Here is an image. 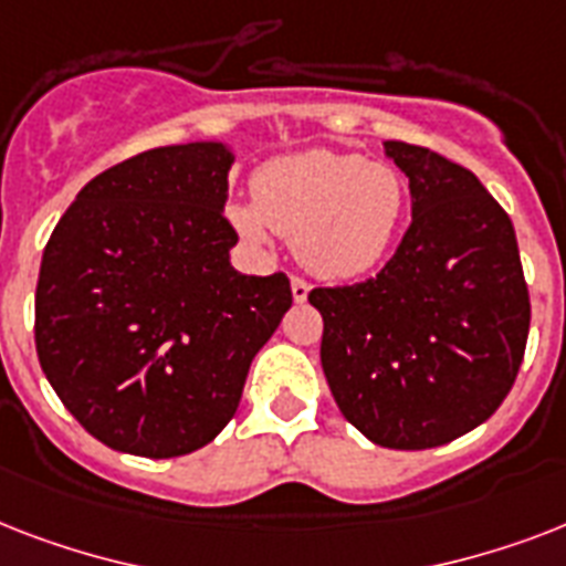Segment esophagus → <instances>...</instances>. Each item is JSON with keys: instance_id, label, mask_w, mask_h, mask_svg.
<instances>
[{"instance_id": "esophagus-1", "label": "esophagus", "mask_w": 566, "mask_h": 566, "mask_svg": "<svg viewBox=\"0 0 566 566\" xmlns=\"http://www.w3.org/2000/svg\"><path fill=\"white\" fill-rule=\"evenodd\" d=\"M308 282H302V279H291V293H293V302H305L308 300Z\"/></svg>"}]
</instances>
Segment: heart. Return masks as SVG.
<instances>
[{"label": "heart", "mask_w": 566, "mask_h": 566, "mask_svg": "<svg viewBox=\"0 0 566 566\" xmlns=\"http://www.w3.org/2000/svg\"><path fill=\"white\" fill-rule=\"evenodd\" d=\"M405 208L408 185L390 164L305 149L261 164L252 199H231L226 220L252 247H266L279 231L308 273L349 282L385 261Z\"/></svg>", "instance_id": "1"}]
</instances>
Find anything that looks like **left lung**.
<instances>
[{"label": "left lung", "mask_w": 566, "mask_h": 566, "mask_svg": "<svg viewBox=\"0 0 566 566\" xmlns=\"http://www.w3.org/2000/svg\"><path fill=\"white\" fill-rule=\"evenodd\" d=\"M411 226L376 279L317 287L319 361L337 408L387 449H431L482 426L517 378L528 287L511 217L473 172L385 140Z\"/></svg>", "instance_id": "1"}]
</instances>
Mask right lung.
<instances>
[{"label":"right lung","instance_id":"right-lung-1","mask_svg":"<svg viewBox=\"0 0 566 566\" xmlns=\"http://www.w3.org/2000/svg\"><path fill=\"white\" fill-rule=\"evenodd\" d=\"M231 164L222 140L135 155L78 190L43 249L40 367L117 452L172 458L211 443L291 308L287 275L231 266Z\"/></svg>","mask_w":566,"mask_h":566}]
</instances>
